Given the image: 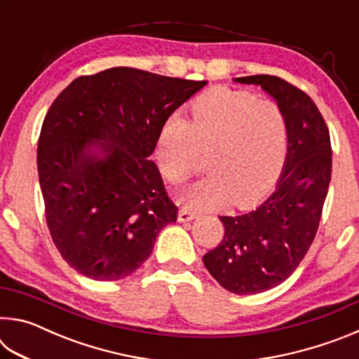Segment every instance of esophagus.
Instances as JSON below:
<instances>
[{"label":"esophagus","mask_w":359,"mask_h":359,"mask_svg":"<svg viewBox=\"0 0 359 359\" xmlns=\"http://www.w3.org/2000/svg\"><path fill=\"white\" fill-rule=\"evenodd\" d=\"M177 218H179V222L185 223V222H191V220H194V218H196V214H194V212H191V210L188 209V208H180V209H179V215H177Z\"/></svg>","instance_id":"34e87169"}]
</instances>
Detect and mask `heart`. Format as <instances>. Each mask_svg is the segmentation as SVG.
<instances>
[{
	"mask_svg": "<svg viewBox=\"0 0 359 359\" xmlns=\"http://www.w3.org/2000/svg\"><path fill=\"white\" fill-rule=\"evenodd\" d=\"M288 131L276 102L241 90L214 88L190 104L188 118L171 117L156 139V160L172 185L184 184L205 155L208 177L188 187L182 203L210 209L247 205L269 190L287 156Z\"/></svg>",
	"mask_w": 359,
	"mask_h": 359,
	"instance_id": "heart-1",
	"label": "heart"
}]
</instances>
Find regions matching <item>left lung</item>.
<instances>
[{"mask_svg": "<svg viewBox=\"0 0 359 359\" xmlns=\"http://www.w3.org/2000/svg\"><path fill=\"white\" fill-rule=\"evenodd\" d=\"M258 85L287 120V158L271 194L257 208L220 217L224 238L204 255V266L224 290L263 293L293 274L317 234L331 182V139L309 95L274 76L238 77Z\"/></svg>", "mask_w": 359, "mask_h": 359, "instance_id": "1", "label": "left lung"}]
</instances>
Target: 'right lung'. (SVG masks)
<instances>
[{"label": "right lung", "instance_id": "1", "mask_svg": "<svg viewBox=\"0 0 359 359\" xmlns=\"http://www.w3.org/2000/svg\"><path fill=\"white\" fill-rule=\"evenodd\" d=\"M208 81L111 68L57 96L38 142L39 185L53 244L79 274L120 280L177 220L150 155L163 125Z\"/></svg>", "mask_w": 359, "mask_h": 359}]
</instances>
